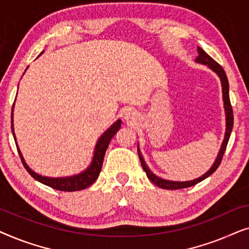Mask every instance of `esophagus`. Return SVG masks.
<instances>
[{
	"label": "esophagus",
	"instance_id": "34e87169",
	"mask_svg": "<svg viewBox=\"0 0 249 249\" xmlns=\"http://www.w3.org/2000/svg\"><path fill=\"white\" fill-rule=\"evenodd\" d=\"M124 120H127V121H130V120H132V119H134V117H135V113L132 111H130V110H127L124 112Z\"/></svg>",
	"mask_w": 249,
	"mask_h": 249
}]
</instances>
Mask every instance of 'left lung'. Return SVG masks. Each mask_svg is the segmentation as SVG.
Instances as JSON below:
<instances>
[{
	"label": "left lung",
	"mask_w": 249,
	"mask_h": 249,
	"mask_svg": "<svg viewBox=\"0 0 249 249\" xmlns=\"http://www.w3.org/2000/svg\"><path fill=\"white\" fill-rule=\"evenodd\" d=\"M197 52H198V56L196 57V62L197 63H202L205 64L210 68L211 70H213L217 76H219L220 80H221V86H222V97H223V107H224V112H226V132H224V139L222 142V145H221V148L219 153H217V156L214 161L213 165L211 166L210 170L207 172L204 173L202 177L199 178L194 179V180H189V181H171V180H165L160 178V177L155 176L147 164L145 163V160L142 158L141 151H139V146H138V156L139 160H141L142 166L144 169V171L146 172V176L147 178L151 180V181L156 185L160 188L163 189H181V188H187V187H192L196 183H198L200 181H203L204 179H206L207 177H210L212 173L215 171V170L219 168L221 161H222L223 154L226 152L228 142H229L231 131H232V127H233V112H232V107H231L230 103V98H229V81H228L227 74L224 72L223 68L220 66L219 63L215 62L212 57H211L209 54H207L205 51L200 49V47H197Z\"/></svg>",
	"instance_id": "obj_1"
}]
</instances>
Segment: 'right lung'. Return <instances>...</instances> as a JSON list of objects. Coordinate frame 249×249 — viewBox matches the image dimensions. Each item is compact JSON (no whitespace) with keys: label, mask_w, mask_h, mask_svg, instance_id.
<instances>
[{"label":"right lung","mask_w":249,"mask_h":249,"mask_svg":"<svg viewBox=\"0 0 249 249\" xmlns=\"http://www.w3.org/2000/svg\"><path fill=\"white\" fill-rule=\"evenodd\" d=\"M42 53H40L39 55H42ZM27 69H28V68H27ZM13 107H15V104H13ZM13 107H12V113H11V129H12L13 137H15V141L17 142L15 129H13ZM120 127H121V120L120 119H118V120L115 121L110 128L107 129V130L103 132V135L98 138L96 146H95V149H94L93 159H91V162L90 164L88 165V168L85 169L83 172L78 173V175L70 176V177L52 178V177H45V176L38 175V173L33 171V170L27 165L25 159H23V156L21 154V152H20L17 142L16 145H17V148H18L20 159H21L23 166H25V169L28 171L29 175L32 176L34 179L44 183V185L51 187V188L61 190V192H77V190H83L85 188H87V187H89L90 185H93L95 180L98 178L101 169H102V164H103L105 152H107V148L108 147V144H110L112 137L117 134V131L120 129Z\"/></svg>","instance_id":"obj_1"}]
</instances>
